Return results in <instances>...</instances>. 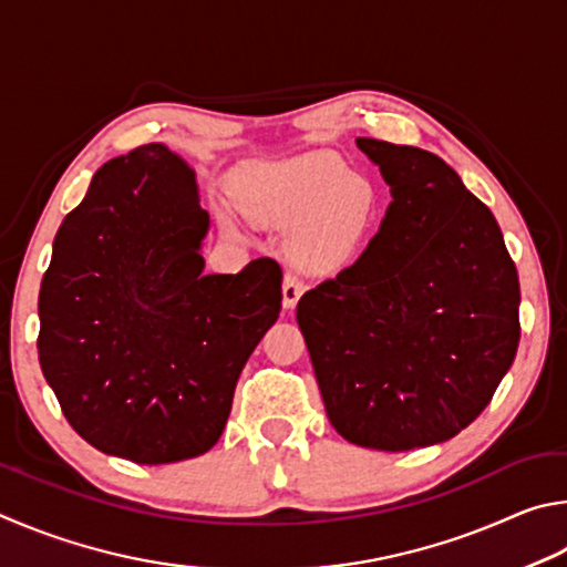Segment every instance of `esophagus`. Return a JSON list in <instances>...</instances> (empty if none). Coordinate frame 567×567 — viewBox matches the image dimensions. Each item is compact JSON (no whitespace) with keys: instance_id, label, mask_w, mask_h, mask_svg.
I'll use <instances>...</instances> for the list:
<instances>
[{"instance_id":"esophagus-1","label":"esophagus","mask_w":567,"mask_h":567,"mask_svg":"<svg viewBox=\"0 0 567 567\" xmlns=\"http://www.w3.org/2000/svg\"><path fill=\"white\" fill-rule=\"evenodd\" d=\"M306 291L303 281L296 274H286L284 276V309H293L299 303L301 293Z\"/></svg>"}]
</instances>
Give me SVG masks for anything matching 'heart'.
<instances>
[{"label":"heart","instance_id":"heart-1","mask_svg":"<svg viewBox=\"0 0 567 567\" xmlns=\"http://www.w3.org/2000/svg\"><path fill=\"white\" fill-rule=\"evenodd\" d=\"M254 208L274 224H299L291 256L306 271H329L359 251L379 224L381 194L331 152H309L261 168Z\"/></svg>","mask_w":567,"mask_h":567}]
</instances>
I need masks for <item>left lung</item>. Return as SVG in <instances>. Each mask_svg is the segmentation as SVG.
<instances>
[{"mask_svg":"<svg viewBox=\"0 0 567 567\" xmlns=\"http://www.w3.org/2000/svg\"><path fill=\"white\" fill-rule=\"evenodd\" d=\"M393 202L359 261L306 291L296 321L346 441L413 451L491 403L520 341V284L491 208L441 156L355 138Z\"/></svg>","mask_w":567,"mask_h":567,"instance_id":"1","label":"left lung"}]
</instances>
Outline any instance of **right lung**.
<instances>
[{
    "label": "right lung",
    "instance_id": "right-lung-1",
    "mask_svg": "<svg viewBox=\"0 0 567 567\" xmlns=\"http://www.w3.org/2000/svg\"><path fill=\"white\" fill-rule=\"evenodd\" d=\"M208 214L164 144L106 162L59 226L39 289V363L96 451L176 463L221 439L248 355L281 311V268L204 274Z\"/></svg>",
    "mask_w": 567,
    "mask_h": 567
}]
</instances>
